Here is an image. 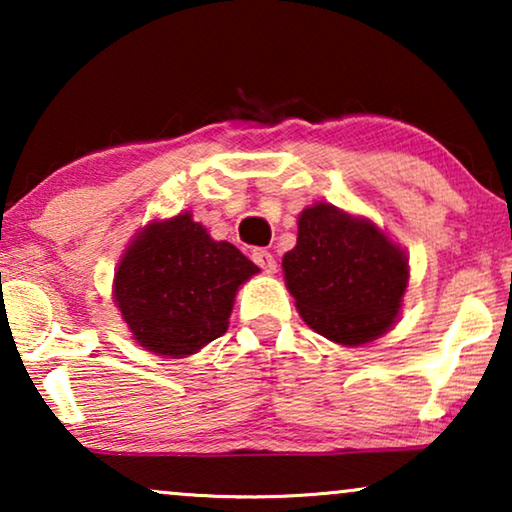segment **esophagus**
Masks as SVG:
<instances>
[{
  "label": "esophagus",
  "mask_w": 512,
  "mask_h": 512,
  "mask_svg": "<svg viewBox=\"0 0 512 512\" xmlns=\"http://www.w3.org/2000/svg\"><path fill=\"white\" fill-rule=\"evenodd\" d=\"M251 258H254V263L258 265V268H261L263 272H268V275H272V272L277 270V261H275V256L270 254V251L254 249V254H251Z\"/></svg>",
  "instance_id": "1"
}]
</instances>
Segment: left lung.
Wrapping results in <instances>:
<instances>
[{"mask_svg": "<svg viewBox=\"0 0 512 512\" xmlns=\"http://www.w3.org/2000/svg\"><path fill=\"white\" fill-rule=\"evenodd\" d=\"M282 268L305 324L347 347L394 326L410 279L408 256L384 230L328 202L298 216V242Z\"/></svg>", "mask_w": 512, "mask_h": 512, "instance_id": "1", "label": "left lung"}]
</instances>
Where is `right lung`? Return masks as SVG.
<instances>
[{
	"instance_id": "obj_1",
	"label": "right lung",
	"mask_w": 512,
	"mask_h": 512,
	"mask_svg": "<svg viewBox=\"0 0 512 512\" xmlns=\"http://www.w3.org/2000/svg\"><path fill=\"white\" fill-rule=\"evenodd\" d=\"M258 268L188 212L151 221L128 244L114 300L139 347L184 359L228 331L235 293Z\"/></svg>"
}]
</instances>
